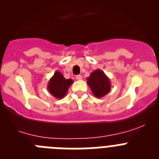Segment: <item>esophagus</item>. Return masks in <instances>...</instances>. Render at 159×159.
<instances>
[{
	"label": "esophagus",
	"instance_id": "34e87169",
	"mask_svg": "<svg viewBox=\"0 0 159 159\" xmlns=\"http://www.w3.org/2000/svg\"><path fill=\"white\" fill-rule=\"evenodd\" d=\"M75 79H76L77 80H82V76H81L80 75H77L76 76H75Z\"/></svg>",
	"mask_w": 159,
	"mask_h": 159
}]
</instances>
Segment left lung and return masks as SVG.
I'll use <instances>...</instances> for the list:
<instances>
[{"label":"left lung","instance_id":"obj_1","mask_svg":"<svg viewBox=\"0 0 159 159\" xmlns=\"http://www.w3.org/2000/svg\"><path fill=\"white\" fill-rule=\"evenodd\" d=\"M88 86L96 98H102L111 91V84L110 79L107 76L104 71L100 69L95 70L87 78Z\"/></svg>","mask_w":159,"mask_h":159}]
</instances>
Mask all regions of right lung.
Masks as SVG:
<instances>
[{"label": "right lung", "mask_w": 159, "mask_h": 159, "mask_svg": "<svg viewBox=\"0 0 159 159\" xmlns=\"http://www.w3.org/2000/svg\"><path fill=\"white\" fill-rule=\"evenodd\" d=\"M72 83L73 80L71 79L67 80L64 78L62 73L57 71L49 80L47 88L49 93L52 96L57 99H61L65 96Z\"/></svg>", "instance_id": "add662e5"}]
</instances>
